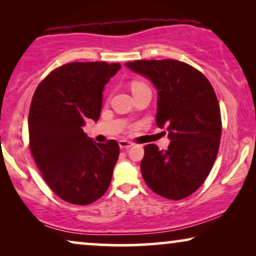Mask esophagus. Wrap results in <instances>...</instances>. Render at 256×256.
I'll return each instance as SVG.
<instances>
[{
  "mask_svg": "<svg viewBox=\"0 0 256 256\" xmlns=\"http://www.w3.org/2000/svg\"><path fill=\"white\" fill-rule=\"evenodd\" d=\"M118 146H120V149H129L134 144H132V142L126 141V140H120V141H118Z\"/></svg>",
  "mask_w": 256,
  "mask_h": 256,
  "instance_id": "34e87169",
  "label": "esophagus"
}]
</instances>
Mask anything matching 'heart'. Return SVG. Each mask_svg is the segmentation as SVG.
<instances>
[{
  "label": "heart",
  "instance_id": "b5f03b06",
  "mask_svg": "<svg viewBox=\"0 0 256 256\" xmlns=\"http://www.w3.org/2000/svg\"><path fill=\"white\" fill-rule=\"evenodd\" d=\"M143 87H146V84L141 82H134L132 84V90L143 88Z\"/></svg>",
  "mask_w": 256,
  "mask_h": 256
}]
</instances>
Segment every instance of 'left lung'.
<instances>
[{"label":"left lung","mask_w":256,"mask_h":256,"mask_svg":"<svg viewBox=\"0 0 256 256\" xmlns=\"http://www.w3.org/2000/svg\"><path fill=\"white\" fill-rule=\"evenodd\" d=\"M157 90L156 124L166 128L170 144L144 148L141 172L146 185L164 198L180 200L204 183L216 158L222 136L218 99L206 76L178 60L126 62Z\"/></svg>","instance_id":"obj_1"}]
</instances>
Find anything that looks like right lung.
Masks as SVG:
<instances>
[{"instance_id":"right-lung-1","label":"right lung","mask_w":256,"mask_h":256,"mask_svg":"<svg viewBox=\"0 0 256 256\" xmlns=\"http://www.w3.org/2000/svg\"><path fill=\"white\" fill-rule=\"evenodd\" d=\"M118 62H70L52 71L34 94L29 112L30 149L46 184L62 200L87 205L110 186L120 148L96 143L82 130L98 121L102 92Z\"/></svg>"}]
</instances>
